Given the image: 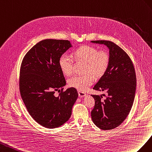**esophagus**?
Instances as JSON below:
<instances>
[{"instance_id": "34e87169", "label": "esophagus", "mask_w": 152, "mask_h": 152, "mask_svg": "<svg viewBox=\"0 0 152 152\" xmlns=\"http://www.w3.org/2000/svg\"><path fill=\"white\" fill-rule=\"evenodd\" d=\"M86 94V93L83 92H81V91H78V95L80 97H83L84 96H85Z\"/></svg>"}]
</instances>
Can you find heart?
I'll return each instance as SVG.
<instances>
[{
  "mask_svg": "<svg viewBox=\"0 0 152 152\" xmlns=\"http://www.w3.org/2000/svg\"><path fill=\"white\" fill-rule=\"evenodd\" d=\"M76 60L86 62L85 75H76L68 80L69 85L80 91H85L94 82V77L103 75L109 66V55L104 50H98L95 47L82 46L73 52ZM60 70L66 76H70L73 71V59L71 56L63 54L58 60Z\"/></svg>",
  "mask_w": 152,
  "mask_h": 152,
  "instance_id": "heart-1",
  "label": "heart"
}]
</instances>
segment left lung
<instances>
[{
	"label": "left lung",
	"instance_id": "obj_1",
	"mask_svg": "<svg viewBox=\"0 0 152 152\" xmlns=\"http://www.w3.org/2000/svg\"><path fill=\"white\" fill-rule=\"evenodd\" d=\"M110 50L106 71L93 89L105 91L106 98L92 95L95 106L91 111L94 124L102 130H111L122 124L131 111L135 97L136 76L132 60L124 50L110 41H92Z\"/></svg>",
	"mask_w": 152,
	"mask_h": 152
}]
</instances>
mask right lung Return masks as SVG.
Returning a JSON list of instances; mask_svg holds the SVG:
<instances>
[{"label":"right lung","instance_id":"1","mask_svg":"<svg viewBox=\"0 0 152 152\" xmlns=\"http://www.w3.org/2000/svg\"><path fill=\"white\" fill-rule=\"evenodd\" d=\"M71 47L68 40H42L27 52L21 64V97L33 119L46 128L66 123L78 97L73 87L63 91L66 81L58 65L60 56ZM56 91L60 92L58 96Z\"/></svg>","mask_w":152,"mask_h":152}]
</instances>
